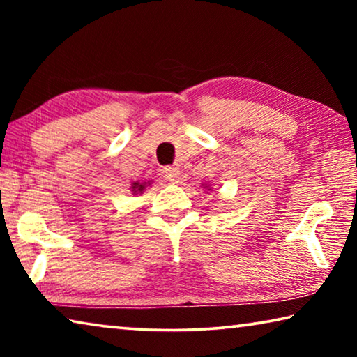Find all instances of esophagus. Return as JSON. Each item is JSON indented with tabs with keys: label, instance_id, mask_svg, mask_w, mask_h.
<instances>
[{
	"label": "esophagus",
	"instance_id": "esophagus-1",
	"mask_svg": "<svg viewBox=\"0 0 357 357\" xmlns=\"http://www.w3.org/2000/svg\"><path fill=\"white\" fill-rule=\"evenodd\" d=\"M164 173H165V178L168 179V181H172V183H178L179 181V170L178 168H174V167H165L164 168Z\"/></svg>",
	"mask_w": 357,
	"mask_h": 357
}]
</instances>
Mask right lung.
<instances>
[{"instance_id":"right-lung-1","label":"right lung","mask_w":357,"mask_h":357,"mask_svg":"<svg viewBox=\"0 0 357 357\" xmlns=\"http://www.w3.org/2000/svg\"><path fill=\"white\" fill-rule=\"evenodd\" d=\"M144 189V184H140V183H134V185H132V190L134 192H143Z\"/></svg>"}]
</instances>
